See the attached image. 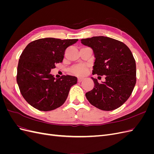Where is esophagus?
I'll return each instance as SVG.
<instances>
[{
    "label": "esophagus",
    "mask_w": 154,
    "mask_h": 154,
    "mask_svg": "<svg viewBox=\"0 0 154 154\" xmlns=\"http://www.w3.org/2000/svg\"><path fill=\"white\" fill-rule=\"evenodd\" d=\"M83 80H84V78H78V82H82Z\"/></svg>",
    "instance_id": "obj_1"
}]
</instances>
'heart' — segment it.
Returning <instances> with one entry per match:
<instances>
[{"label": "heart", "mask_w": 154, "mask_h": 154, "mask_svg": "<svg viewBox=\"0 0 154 154\" xmlns=\"http://www.w3.org/2000/svg\"><path fill=\"white\" fill-rule=\"evenodd\" d=\"M87 71V66L85 64L78 65L71 69V72L78 76L83 75Z\"/></svg>", "instance_id": "1"}]
</instances>
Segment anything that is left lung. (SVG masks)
Here are the masks:
<instances>
[{
	"mask_svg": "<svg viewBox=\"0 0 154 154\" xmlns=\"http://www.w3.org/2000/svg\"><path fill=\"white\" fill-rule=\"evenodd\" d=\"M81 42L94 52L92 73L106 76L102 83L91 78L94 86L85 94L87 100L102 110L119 108L131 95L136 83V65L131 51L122 42L103 36L82 39Z\"/></svg>",
	"mask_w": 154,
	"mask_h": 154,
	"instance_id": "1",
	"label": "left lung"
}]
</instances>
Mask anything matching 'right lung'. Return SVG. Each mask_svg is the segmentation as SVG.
<instances>
[{"label": "right lung", "mask_w": 154, "mask_h": 154, "mask_svg": "<svg viewBox=\"0 0 154 154\" xmlns=\"http://www.w3.org/2000/svg\"><path fill=\"white\" fill-rule=\"evenodd\" d=\"M78 39L45 38L27 45L21 54L17 67V82L26 101L41 111L58 108L66 101L77 78L62 76L55 79L50 72L62 63L66 49Z\"/></svg>", "instance_id": "add662e5"}]
</instances>
